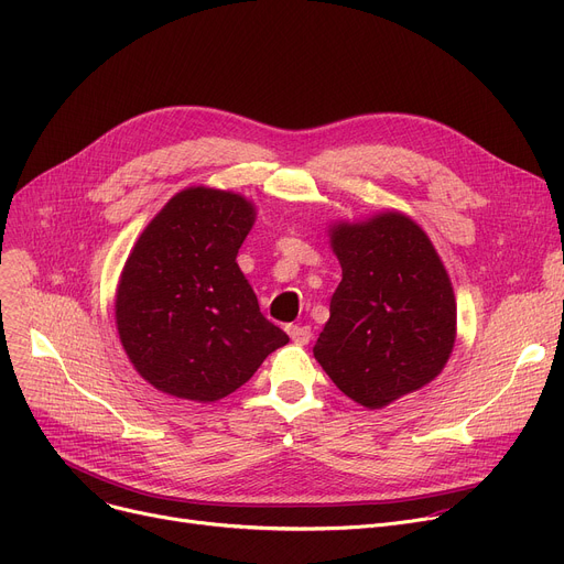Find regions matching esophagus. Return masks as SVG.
I'll return each mask as SVG.
<instances>
[{"mask_svg": "<svg viewBox=\"0 0 564 564\" xmlns=\"http://www.w3.org/2000/svg\"><path fill=\"white\" fill-rule=\"evenodd\" d=\"M288 334H290V338H292L294 343H297V345H308V340L313 338L311 327H300V324H290Z\"/></svg>", "mask_w": 564, "mask_h": 564, "instance_id": "esophagus-1", "label": "esophagus"}]
</instances>
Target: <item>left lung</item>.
Here are the masks:
<instances>
[{"mask_svg":"<svg viewBox=\"0 0 564 564\" xmlns=\"http://www.w3.org/2000/svg\"><path fill=\"white\" fill-rule=\"evenodd\" d=\"M343 279L313 347L336 387L368 409L423 389L457 334L451 276L425 230L402 213L329 228Z\"/></svg>","mask_w":564,"mask_h":564,"instance_id":"1","label":"left lung"}]
</instances>
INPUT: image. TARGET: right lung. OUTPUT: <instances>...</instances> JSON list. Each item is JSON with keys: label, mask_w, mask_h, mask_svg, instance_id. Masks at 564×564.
<instances>
[{"label": "right lung", "mask_w": 564, "mask_h": 564, "mask_svg": "<svg viewBox=\"0 0 564 564\" xmlns=\"http://www.w3.org/2000/svg\"><path fill=\"white\" fill-rule=\"evenodd\" d=\"M253 221L245 196L189 187L139 235L116 290V329L134 370L158 391L221 400L290 340L260 313L235 262Z\"/></svg>", "instance_id": "obj_1"}]
</instances>
